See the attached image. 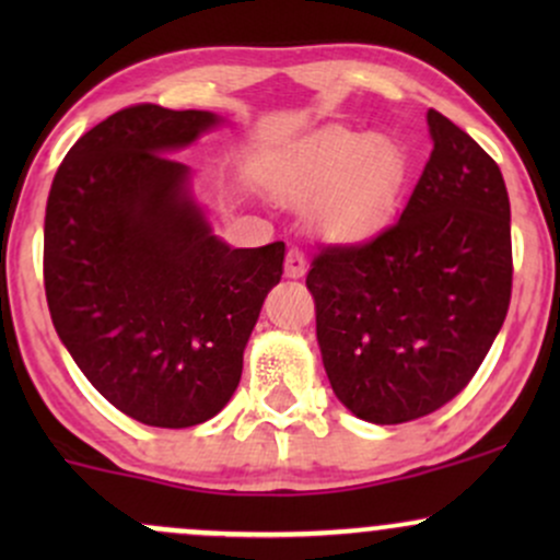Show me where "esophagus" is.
<instances>
[{"label": "esophagus", "instance_id": "esophagus-1", "mask_svg": "<svg viewBox=\"0 0 560 560\" xmlns=\"http://www.w3.org/2000/svg\"><path fill=\"white\" fill-rule=\"evenodd\" d=\"M284 271H287V276H292V279H300V276H305L307 262H305V255H302V249H298V247L289 249Z\"/></svg>", "mask_w": 560, "mask_h": 560}]
</instances>
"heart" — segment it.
I'll return each instance as SVG.
<instances>
[{"instance_id": "obj_1", "label": "heart", "mask_w": 560, "mask_h": 560, "mask_svg": "<svg viewBox=\"0 0 560 560\" xmlns=\"http://www.w3.org/2000/svg\"><path fill=\"white\" fill-rule=\"evenodd\" d=\"M405 182L400 147L371 133L331 128L281 158L268 189L287 208L313 210L342 240L369 234L389 213Z\"/></svg>"}]
</instances>
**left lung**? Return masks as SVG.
<instances>
[{"label":"left lung","mask_w":560,"mask_h":560,"mask_svg":"<svg viewBox=\"0 0 560 560\" xmlns=\"http://www.w3.org/2000/svg\"><path fill=\"white\" fill-rule=\"evenodd\" d=\"M434 150L387 229L326 244L305 284L334 395L358 419L434 413L477 374L511 305V202L503 173L445 115Z\"/></svg>","instance_id":"8db88e82"}]
</instances>
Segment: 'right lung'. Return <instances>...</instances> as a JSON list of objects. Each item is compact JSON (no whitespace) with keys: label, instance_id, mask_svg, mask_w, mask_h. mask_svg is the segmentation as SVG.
Segmentation results:
<instances>
[{"label":"right lung","instance_id":"right-lung-1","mask_svg":"<svg viewBox=\"0 0 560 560\" xmlns=\"http://www.w3.org/2000/svg\"><path fill=\"white\" fill-rule=\"evenodd\" d=\"M218 124L205 110L131 105L70 147L44 218V289L57 337L105 400L147 427L213 419L242 378L284 242L234 249L168 152Z\"/></svg>","mask_w":560,"mask_h":560}]
</instances>
